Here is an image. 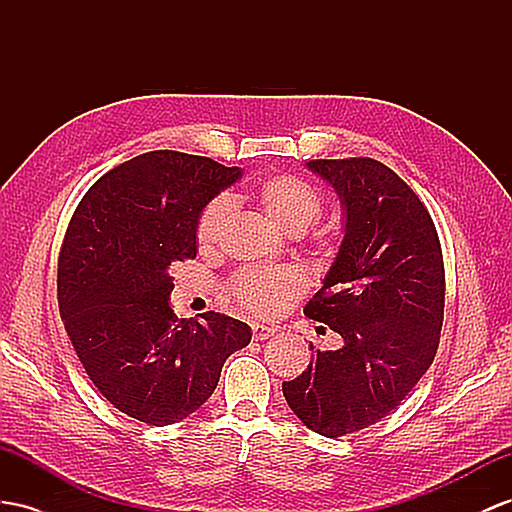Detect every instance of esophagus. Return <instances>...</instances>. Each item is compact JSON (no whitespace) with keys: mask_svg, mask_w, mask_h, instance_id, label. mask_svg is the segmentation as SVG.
<instances>
[{"mask_svg":"<svg viewBox=\"0 0 512 512\" xmlns=\"http://www.w3.org/2000/svg\"><path fill=\"white\" fill-rule=\"evenodd\" d=\"M277 329H272V326L266 324H253V339L255 342H264V339H270Z\"/></svg>","mask_w":512,"mask_h":512,"instance_id":"1","label":"esophagus"}]
</instances>
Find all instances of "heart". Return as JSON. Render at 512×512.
Here are the masks:
<instances>
[{"label": "heart", "instance_id": "obj_1", "mask_svg": "<svg viewBox=\"0 0 512 512\" xmlns=\"http://www.w3.org/2000/svg\"><path fill=\"white\" fill-rule=\"evenodd\" d=\"M251 201L274 229L287 235L305 233L320 218L324 207L320 190L296 175H272L259 181L251 192ZM227 216V199H216L203 209L196 225V244L203 253H209L220 242ZM303 287V277L292 268H244L229 281V294L257 316H274L287 300L303 292Z\"/></svg>", "mask_w": 512, "mask_h": 512}]
</instances>
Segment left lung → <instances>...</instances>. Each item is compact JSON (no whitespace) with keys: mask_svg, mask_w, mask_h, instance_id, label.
<instances>
[{"mask_svg":"<svg viewBox=\"0 0 512 512\" xmlns=\"http://www.w3.org/2000/svg\"><path fill=\"white\" fill-rule=\"evenodd\" d=\"M335 188L346 225L333 266L305 313L342 337L311 344L307 370L283 396L307 428L344 437L381 422L437 355L445 272L439 235L419 196L372 157L311 160Z\"/></svg>","mask_w":512,"mask_h":512,"instance_id":"8db88e82","label":"left lung"}]
</instances>
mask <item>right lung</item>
Wrapping results in <instances>:
<instances>
[{"label":"right lung","mask_w":512,"mask_h":512,"mask_svg":"<svg viewBox=\"0 0 512 512\" xmlns=\"http://www.w3.org/2000/svg\"><path fill=\"white\" fill-rule=\"evenodd\" d=\"M242 168L179 151H149L97 179L77 205L58 257V305L101 396L149 426L192 415L251 326L207 311L177 318L173 270L196 257L205 205Z\"/></svg>","instance_id":"add662e5"}]
</instances>
